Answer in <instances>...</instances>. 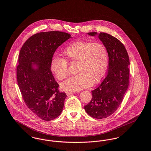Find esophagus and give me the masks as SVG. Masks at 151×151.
<instances>
[{"mask_svg":"<svg viewBox=\"0 0 151 151\" xmlns=\"http://www.w3.org/2000/svg\"><path fill=\"white\" fill-rule=\"evenodd\" d=\"M73 93H74V92H66V94H67V96H69V95H71V94Z\"/></svg>","mask_w":151,"mask_h":151,"instance_id":"obj_1","label":"esophagus"}]
</instances>
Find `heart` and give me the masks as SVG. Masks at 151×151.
<instances>
[{
  "mask_svg": "<svg viewBox=\"0 0 151 151\" xmlns=\"http://www.w3.org/2000/svg\"><path fill=\"white\" fill-rule=\"evenodd\" d=\"M65 59L54 57L51 59L50 70L58 80L68 76L67 62H78L77 74L61 84L65 91H77L91 86L93 82H100L104 77L109 63V55L106 47L100 42L75 41L65 47Z\"/></svg>",
  "mask_w": 151,
  "mask_h": 151,
  "instance_id": "obj_1",
  "label": "heart"
}]
</instances>
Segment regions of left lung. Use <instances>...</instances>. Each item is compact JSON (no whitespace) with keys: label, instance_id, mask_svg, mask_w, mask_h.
I'll return each mask as SVG.
<instances>
[{"label":"left lung","instance_id":"obj_1","mask_svg":"<svg viewBox=\"0 0 151 151\" xmlns=\"http://www.w3.org/2000/svg\"><path fill=\"white\" fill-rule=\"evenodd\" d=\"M95 36L96 32H89ZM109 55L108 72L100 84L92 91L91 101L84 106L88 115L102 119L113 114L122 103L129 86V57L123 44L106 33L97 34Z\"/></svg>","mask_w":151,"mask_h":151}]
</instances>
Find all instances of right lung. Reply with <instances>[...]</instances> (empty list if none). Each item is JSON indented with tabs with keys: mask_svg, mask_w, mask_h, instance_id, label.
Here are the masks:
<instances>
[{
	"mask_svg": "<svg viewBox=\"0 0 151 151\" xmlns=\"http://www.w3.org/2000/svg\"><path fill=\"white\" fill-rule=\"evenodd\" d=\"M70 38L71 35L59 31L38 33L29 37L20 51L17 80L22 97L30 110L43 121L57 118L63 109L67 95L58 89L50 63L58 47Z\"/></svg>",
	"mask_w": 151,
	"mask_h": 151,
	"instance_id": "obj_1",
	"label": "right lung"
}]
</instances>
